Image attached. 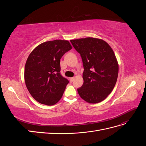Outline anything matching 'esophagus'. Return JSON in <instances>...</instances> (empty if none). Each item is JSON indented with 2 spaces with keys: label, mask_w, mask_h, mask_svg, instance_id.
<instances>
[{
  "label": "esophagus",
  "mask_w": 146,
  "mask_h": 146,
  "mask_svg": "<svg viewBox=\"0 0 146 146\" xmlns=\"http://www.w3.org/2000/svg\"><path fill=\"white\" fill-rule=\"evenodd\" d=\"M74 77H70V78H69V80H70V82H72L74 80Z\"/></svg>",
  "instance_id": "esophagus-1"
}]
</instances>
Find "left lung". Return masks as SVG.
<instances>
[{"label": "left lung", "instance_id": "8db88e82", "mask_svg": "<svg viewBox=\"0 0 146 146\" xmlns=\"http://www.w3.org/2000/svg\"><path fill=\"white\" fill-rule=\"evenodd\" d=\"M80 54L84 68L83 84L78 93L90 104L103 101L111 93L117 79L119 65L108 44L99 38L88 37L70 40Z\"/></svg>", "mask_w": 146, "mask_h": 146}]
</instances>
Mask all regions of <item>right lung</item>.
Masks as SVG:
<instances>
[{
    "label": "right lung",
    "instance_id": "add662e5",
    "mask_svg": "<svg viewBox=\"0 0 146 146\" xmlns=\"http://www.w3.org/2000/svg\"><path fill=\"white\" fill-rule=\"evenodd\" d=\"M72 48L67 40L56 39L35 47L26 61L24 79L30 94L39 103L54 105L62 98L69 81L60 74V59Z\"/></svg>",
    "mask_w": 146,
    "mask_h": 146
}]
</instances>
